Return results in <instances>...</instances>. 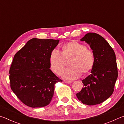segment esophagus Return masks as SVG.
Returning a JSON list of instances; mask_svg holds the SVG:
<instances>
[{"mask_svg": "<svg viewBox=\"0 0 124 124\" xmlns=\"http://www.w3.org/2000/svg\"><path fill=\"white\" fill-rule=\"evenodd\" d=\"M64 81V83H66V84H71L72 83V81H67V80H65V81Z\"/></svg>", "mask_w": 124, "mask_h": 124, "instance_id": "esophagus-1", "label": "esophagus"}]
</instances>
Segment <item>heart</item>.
I'll return each mask as SVG.
<instances>
[{
	"label": "heart",
	"mask_w": 124,
	"mask_h": 124,
	"mask_svg": "<svg viewBox=\"0 0 124 124\" xmlns=\"http://www.w3.org/2000/svg\"><path fill=\"white\" fill-rule=\"evenodd\" d=\"M70 59L68 66L61 76L64 79L73 80L85 75L93 69L95 64V54L86 46L76 40L69 41L61 46V52L54 49L49 54L50 67L52 72L59 74L65 65L64 60Z\"/></svg>",
	"instance_id": "b5f03b06"
}]
</instances>
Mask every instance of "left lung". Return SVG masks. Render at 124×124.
I'll use <instances>...</instances> for the list:
<instances>
[{
	"instance_id": "8db88e82",
	"label": "left lung",
	"mask_w": 124,
	"mask_h": 124,
	"mask_svg": "<svg viewBox=\"0 0 124 124\" xmlns=\"http://www.w3.org/2000/svg\"><path fill=\"white\" fill-rule=\"evenodd\" d=\"M80 41L90 45L95 54V64L91 74L82 80L84 87L77 97L84 104H100L114 91L117 78L116 56L108 42L97 33H88Z\"/></svg>"
}]
</instances>
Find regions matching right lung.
Listing matches in <instances>:
<instances>
[{"label": "right lung", "mask_w": 124, "mask_h": 124, "mask_svg": "<svg viewBox=\"0 0 124 124\" xmlns=\"http://www.w3.org/2000/svg\"><path fill=\"white\" fill-rule=\"evenodd\" d=\"M60 40L33 38L14 56L9 71L10 86L21 102L32 108L50 104L54 85L62 82L50 70V52Z\"/></svg>", "instance_id": "obj_1"}]
</instances>
